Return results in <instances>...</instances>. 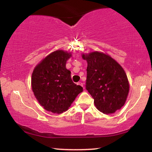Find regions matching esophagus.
Returning a JSON list of instances; mask_svg holds the SVG:
<instances>
[{
	"label": "esophagus",
	"mask_w": 152,
	"mask_h": 152,
	"mask_svg": "<svg viewBox=\"0 0 152 152\" xmlns=\"http://www.w3.org/2000/svg\"><path fill=\"white\" fill-rule=\"evenodd\" d=\"M78 85H80V86H81L83 87V83H81V82H79V83H78Z\"/></svg>",
	"instance_id": "34e87169"
}]
</instances>
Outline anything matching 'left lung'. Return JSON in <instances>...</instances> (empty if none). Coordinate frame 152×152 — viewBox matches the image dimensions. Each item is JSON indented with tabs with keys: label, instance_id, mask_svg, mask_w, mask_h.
Returning a JSON list of instances; mask_svg holds the SVG:
<instances>
[{
	"label": "left lung",
	"instance_id": "8db88e82",
	"mask_svg": "<svg viewBox=\"0 0 152 152\" xmlns=\"http://www.w3.org/2000/svg\"><path fill=\"white\" fill-rule=\"evenodd\" d=\"M87 61L86 90L96 109L105 114H114L124 105L129 83L124 70L108 54L94 51L82 54Z\"/></svg>",
	"mask_w": 152,
	"mask_h": 152
}]
</instances>
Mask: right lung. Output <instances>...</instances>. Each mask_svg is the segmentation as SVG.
<instances>
[{"label":"right lung","mask_w":152,"mask_h":152,"mask_svg":"<svg viewBox=\"0 0 152 152\" xmlns=\"http://www.w3.org/2000/svg\"><path fill=\"white\" fill-rule=\"evenodd\" d=\"M71 53L57 50L50 53L34 68L31 88L37 101L46 111L62 114L67 111L83 88L75 84L71 71L66 68Z\"/></svg>","instance_id":"1"}]
</instances>
